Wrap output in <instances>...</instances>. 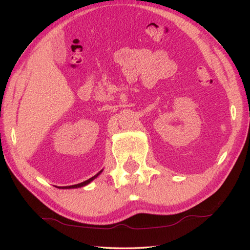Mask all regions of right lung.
Returning <instances> with one entry per match:
<instances>
[{
	"instance_id": "1",
	"label": "right lung",
	"mask_w": 250,
	"mask_h": 250,
	"mask_svg": "<svg viewBox=\"0 0 250 250\" xmlns=\"http://www.w3.org/2000/svg\"><path fill=\"white\" fill-rule=\"evenodd\" d=\"M102 172V171H100L97 175H94L93 177H91V178H89L88 180H86V182H83V183H81V184H77V185H73V186H67V187H63V188H67V189H71V188H78V187H83V186H86V185H88L90 182H92V180L98 176V175Z\"/></svg>"
}]
</instances>
